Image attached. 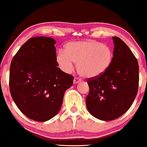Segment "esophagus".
Segmentation results:
<instances>
[{
	"label": "esophagus",
	"instance_id": "34e87169",
	"mask_svg": "<svg viewBox=\"0 0 147 147\" xmlns=\"http://www.w3.org/2000/svg\"><path fill=\"white\" fill-rule=\"evenodd\" d=\"M81 82V80L79 79V78H75L74 79V84H76L79 83V82Z\"/></svg>",
	"mask_w": 147,
	"mask_h": 147
}]
</instances>
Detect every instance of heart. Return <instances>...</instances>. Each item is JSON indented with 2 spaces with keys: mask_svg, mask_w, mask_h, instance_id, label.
Listing matches in <instances>:
<instances>
[{
  "mask_svg": "<svg viewBox=\"0 0 147 147\" xmlns=\"http://www.w3.org/2000/svg\"><path fill=\"white\" fill-rule=\"evenodd\" d=\"M112 59L111 48L94 40L67 43L64 51H59L56 57L58 65L64 72L69 73L75 62L79 73L88 79L104 75L110 68Z\"/></svg>",
  "mask_w": 147,
  "mask_h": 147,
  "instance_id": "b5f03b06",
  "label": "heart"
}]
</instances>
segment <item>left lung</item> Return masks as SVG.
Here are the masks:
<instances>
[{
  "mask_svg": "<svg viewBox=\"0 0 147 147\" xmlns=\"http://www.w3.org/2000/svg\"><path fill=\"white\" fill-rule=\"evenodd\" d=\"M111 65L104 75L88 79L90 92L86 98L88 110L94 117L109 121L129 109L138 92L139 74L137 59L127 45L113 37Z\"/></svg>",
  "mask_w": 147,
  "mask_h": 147,
  "instance_id": "obj_1",
  "label": "left lung"
}]
</instances>
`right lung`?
<instances>
[{
    "label": "right lung",
    "instance_id": "1",
    "mask_svg": "<svg viewBox=\"0 0 147 147\" xmlns=\"http://www.w3.org/2000/svg\"><path fill=\"white\" fill-rule=\"evenodd\" d=\"M56 41L35 37L26 41L12 59L9 87L19 109L30 119L45 122L59 111L74 77L57 67Z\"/></svg>",
    "mask_w": 147,
    "mask_h": 147
}]
</instances>
